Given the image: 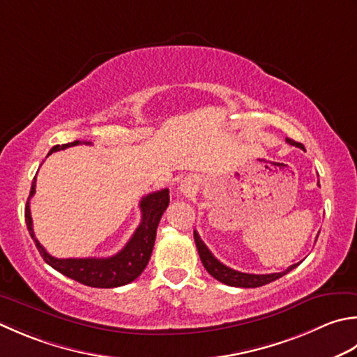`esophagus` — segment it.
Masks as SVG:
<instances>
[{"label": "esophagus", "mask_w": 357, "mask_h": 357, "mask_svg": "<svg viewBox=\"0 0 357 357\" xmlns=\"http://www.w3.org/2000/svg\"><path fill=\"white\" fill-rule=\"evenodd\" d=\"M181 190H183L184 193H192L193 190H195V187H193V183L190 179H185L183 184H181Z\"/></svg>", "instance_id": "esophagus-1"}]
</instances>
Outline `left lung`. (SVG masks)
Returning a JSON list of instances; mask_svg holds the SVG:
<instances>
[{
	"instance_id": "8db88e82",
	"label": "left lung",
	"mask_w": 357,
	"mask_h": 357,
	"mask_svg": "<svg viewBox=\"0 0 357 357\" xmlns=\"http://www.w3.org/2000/svg\"><path fill=\"white\" fill-rule=\"evenodd\" d=\"M286 142L305 150V146L302 144L292 141V139H286ZM193 236H195V243H197V249H198V254H199V258L202 261V266L206 268L208 274H211L213 278H216L218 282L229 284V286H236V288H258V286L268 284L271 282L277 280V278L283 277L284 274H288L289 271L297 268V264H298V263L292 264V266H289L286 271L274 272V274H246V272L235 271L232 268L226 266V264H222L220 260H216L213 254L207 249L206 244L202 243V240L199 238L197 230L193 232Z\"/></svg>"
}]
</instances>
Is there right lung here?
<instances>
[{
  "instance_id": "obj_1",
  "label": "right lung",
  "mask_w": 357,
  "mask_h": 357,
  "mask_svg": "<svg viewBox=\"0 0 357 357\" xmlns=\"http://www.w3.org/2000/svg\"><path fill=\"white\" fill-rule=\"evenodd\" d=\"M80 144L89 145L91 142L74 141L69 144L55 145L49 151V155H52L54 151L65 150L68 146ZM35 183H37V178H33L32 181L29 199L35 193ZM29 199H27L24 211L26 226L40 255L43 257V260L49 266H52L55 271L61 272L63 275L73 278V280L82 284L93 286V288H117V286L128 284L132 280H136L146 268V264H149L156 240V229L165 208L169 207L170 195L169 188H162L159 192L149 193L141 199V202H139V207H141L142 212L141 225H139L136 232L132 234L130 241L125 244L121 252L108 258H55L51 254H47L46 249L35 238Z\"/></svg>"
}]
</instances>
